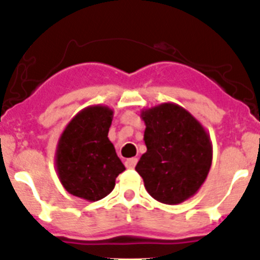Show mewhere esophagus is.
Wrapping results in <instances>:
<instances>
[{
  "mask_svg": "<svg viewBox=\"0 0 260 260\" xmlns=\"http://www.w3.org/2000/svg\"><path fill=\"white\" fill-rule=\"evenodd\" d=\"M125 167L129 169H133L136 167V164H137V159L136 157H131V159H127L125 160Z\"/></svg>",
  "mask_w": 260,
  "mask_h": 260,
  "instance_id": "1",
  "label": "esophagus"
}]
</instances>
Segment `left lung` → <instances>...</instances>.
Masks as SVG:
<instances>
[{"mask_svg":"<svg viewBox=\"0 0 260 260\" xmlns=\"http://www.w3.org/2000/svg\"><path fill=\"white\" fill-rule=\"evenodd\" d=\"M147 151L136 166L147 192L176 205L195 195L207 179L213 147L208 132L182 106L164 103L141 113Z\"/></svg>","mask_w":260,"mask_h":260,"instance_id":"obj_1","label":"left lung"}]
</instances>
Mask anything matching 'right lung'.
<instances>
[{
    "label": "right lung",
    "mask_w": 260,
    "mask_h": 260,
    "mask_svg": "<svg viewBox=\"0 0 260 260\" xmlns=\"http://www.w3.org/2000/svg\"><path fill=\"white\" fill-rule=\"evenodd\" d=\"M111 120L110 108L88 106L70 120L60 136L55 166L61 185L72 195L87 201L101 200L125 171L108 137Z\"/></svg>",
    "instance_id": "add662e5"
}]
</instances>
